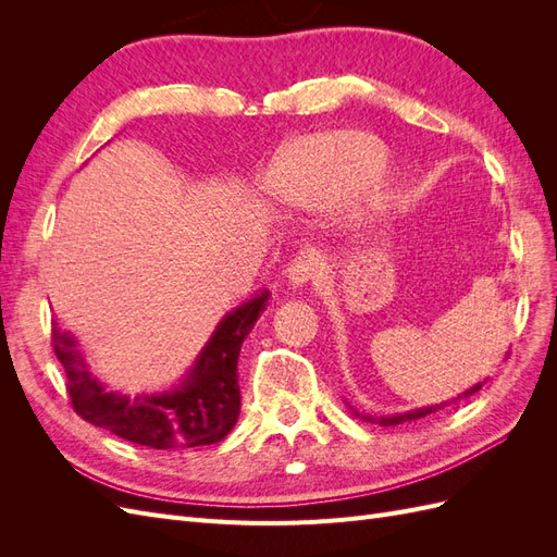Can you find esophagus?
Returning a JSON list of instances; mask_svg holds the SVG:
<instances>
[{"mask_svg": "<svg viewBox=\"0 0 557 557\" xmlns=\"http://www.w3.org/2000/svg\"><path fill=\"white\" fill-rule=\"evenodd\" d=\"M285 278L293 290L309 288V285H318L325 278V262L318 252H299L295 260H290L288 269H285Z\"/></svg>", "mask_w": 557, "mask_h": 557, "instance_id": "obj_1", "label": "esophagus"}]
</instances>
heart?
<instances>
[{
    "label": "heart",
    "instance_id": "b5f03b06",
    "mask_svg": "<svg viewBox=\"0 0 557 557\" xmlns=\"http://www.w3.org/2000/svg\"><path fill=\"white\" fill-rule=\"evenodd\" d=\"M383 146L362 132H330L283 148L269 166V183L299 205H320L362 181L367 201L379 207L385 176Z\"/></svg>",
    "mask_w": 557,
    "mask_h": 557
}]
</instances>
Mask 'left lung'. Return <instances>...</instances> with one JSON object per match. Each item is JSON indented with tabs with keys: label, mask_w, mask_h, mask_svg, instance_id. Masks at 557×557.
I'll return each mask as SVG.
<instances>
[{
	"label": "left lung",
	"mask_w": 557,
	"mask_h": 557,
	"mask_svg": "<svg viewBox=\"0 0 557 557\" xmlns=\"http://www.w3.org/2000/svg\"><path fill=\"white\" fill-rule=\"evenodd\" d=\"M483 387V383H476L474 387H469V391H465L460 397H469V395H474V393H479ZM446 407V404H444ZM436 409H442V407H425V409H413V411H407V413H395V416H385V418H372V416H362V413H358L356 409H350L352 411V416H358V418H362V420H367V423H379V425H383V428H391V425H399V423H407V420H418V418H425V416H430V413H434Z\"/></svg>",
	"instance_id": "left-lung-1"
}]
</instances>
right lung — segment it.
Listing matches in <instances>:
<instances>
[{"label":"right lung","instance_id":"add662e5","mask_svg":"<svg viewBox=\"0 0 557 557\" xmlns=\"http://www.w3.org/2000/svg\"><path fill=\"white\" fill-rule=\"evenodd\" d=\"M269 293H260L230 311L195 367L181 385L160 395L109 393L88 369L81 346L72 332L53 330V350L64 367L66 393L74 411L88 423L104 428L125 442L156 450H176L218 444L237 425L239 418V376L237 362L242 344L267 309Z\"/></svg>","mask_w":557,"mask_h":557}]
</instances>
